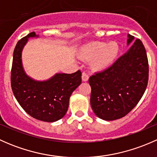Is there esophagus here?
Listing matches in <instances>:
<instances>
[{"label":"esophagus","mask_w":157,"mask_h":157,"mask_svg":"<svg viewBox=\"0 0 157 157\" xmlns=\"http://www.w3.org/2000/svg\"><path fill=\"white\" fill-rule=\"evenodd\" d=\"M88 80H89V75H88V74H86V73H85V72L82 73V80H83V81H84V82H86V81H88Z\"/></svg>","instance_id":"esophagus-1"}]
</instances>
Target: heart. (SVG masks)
I'll return each mask as SVG.
<instances>
[{
    "label": "heart",
    "mask_w": 157,
    "mask_h": 157,
    "mask_svg": "<svg viewBox=\"0 0 157 157\" xmlns=\"http://www.w3.org/2000/svg\"><path fill=\"white\" fill-rule=\"evenodd\" d=\"M120 48L115 42H93L82 47L80 55L85 60H92V68L96 71L108 69L118 58Z\"/></svg>",
    "instance_id": "1"
}]
</instances>
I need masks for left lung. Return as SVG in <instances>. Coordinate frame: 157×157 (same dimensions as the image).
Instances as JSON below:
<instances>
[{
	"mask_svg": "<svg viewBox=\"0 0 157 157\" xmlns=\"http://www.w3.org/2000/svg\"><path fill=\"white\" fill-rule=\"evenodd\" d=\"M127 45L134 39L128 35ZM147 52L140 39H136L126 53L110 67L92 75L90 104L95 115L105 121L125 116L143 96L149 77Z\"/></svg>",
	"mask_w": 157,
	"mask_h": 157,
	"instance_id": "obj_1",
	"label": "left lung"
}]
</instances>
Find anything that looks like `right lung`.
<instances>
[{"label": "right lung", "mask_w": 157, "mask_h": 157, "mask_svg": "<svg viewBox=\"0 0 157 157\" xmlns=\"http://www.w3.org/2000/svg\"><path fill=\"white\" fill-rule=\"evenodd\" d=\"M38 38L34 32L17 42L13 55L11 87L17 102L36 119L54 122L65 115L73 92L81 83V71L55 74L44 81L36 80L25 72L22 52L29 38Z\"/></svg>", "instance_id": "add662e5"}]
</instances>
